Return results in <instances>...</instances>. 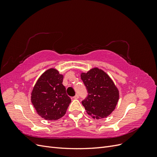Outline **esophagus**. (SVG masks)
Masks as SVG:
<instances>
[{
    "label": "esophagus",
    "instance_id": "34e87169",
    "mask_svg": "<svg viewBox=\"0 0 157 157\" xmlns=\"http://www.w3.org/2000/svg\"><path fill=\"white\" fill-rule=\"evenodd\" d=\"M78 98H79V96L77 94H76L75 96L73 97V99H78Z\"/></svg>",
    "mask_w": 157,
    "mask_h": 157
}]
</instances>
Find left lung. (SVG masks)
I'll return each mask as SVG.
<instances>
[{"mask_svg":"<svg viewBox=\"0 0 157 157\" xmlns=\"http://www.w3.org/2000/svg\"><path fill=\"white\" fill-rule=\"evenodd\" d=\"M80 77L88 93L82 101L88 115L94 118H105L115 109L119 92L109 76L101 69L93 68Z\"/></svg>","mask_w":157,"mask_h":157,"instance_id":"obj_1","label":"left lung"}]
</instances>
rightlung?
I'll return each instance as SVG.
<instances>
[{"label": "right lung", "instance_id": "right-lung-1", "mask_svg": "<svg viewBox=\"0 0 157 157\" xmlns=\"http://www.w3.org/2000/svg\"><path fill=\"white\" fill-rule=\"evenodd\" d=\"M63 76L49 69L38 79L31 92V102L36 113L45 120L56 121L65 115L71 101L66 93Z\"/></svg>", "mask_w": 157, "mask_h": 157}]
</instances>
